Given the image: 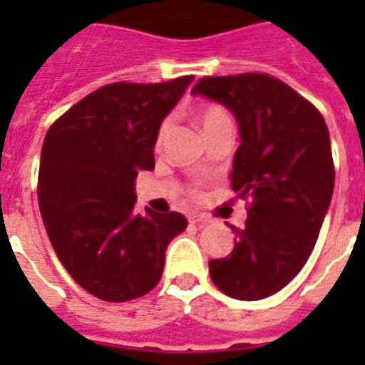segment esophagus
<instances>
[{"label":"esophagus","instance_id":"34e87169","mask_svg":"<svg viewBox=\"0 0 365 365\" xmlns=\"http://www.w3.org/2000/svg\"><path fill=\"white\" fill-rule=\"evenodd\" d=\"M189 223H193L197 227H205V225L210 223V217L205 216V214H195V216L189 217Z\"/></svg>","mask_w":365,"mask_h":365}]
</instances>
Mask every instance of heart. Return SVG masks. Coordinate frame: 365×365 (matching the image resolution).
<instances>
[{
	"instance_id": "1",
	"label": "heart",
	"mask_w": 365,
	"mask_h": 365,
	"mask_svg": "<svg viewBox=\"0 0 365 365\" xmlns=\"http://www.w3.org/2000/svg\"><path fill=\"white\" fill-rule=\"evenodd\" d=\"M195 119H197V123H199L205 134L206 132H210L212 128H216V126L229 125V123H231V119H229V115L225 113V110L216 104L199 106V108L195 110ZM163 134H165V126L160 128L159 140L163 138Z\"/></svg>"
}]
</instances>
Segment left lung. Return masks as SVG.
Returning a JSON list of instances; mask_svg holds the SVG:
<instances>
[{"label": "left lung", "mask_w": 365, "mask_h": 365, "mask_svg": "<svg viewBox=\"0 0 365 365\" xmlns=\"http://www.w3.org/2000/svg\"><path fill=\"white\" fill-rule=\"evenodd\" d=\"M191 94L225 106L240 145L231 185L248 199L233 252L210 259V278L240 301L265 299L288 286L312 254L334 195L329 130L320 111L265 73L202 77Z\"/></svg>", "instance_id": "1"}]
</instances>
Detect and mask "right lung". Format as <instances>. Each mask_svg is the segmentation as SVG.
Listing matches in <instances>:
<instances>
[{
	"label": "right lung",
	"mask_w": 365,
	"mask_h": 365,
	"mask_svg": "<svg viewBox=\"0 0 365 365\" xmlns=\"http://www.w3.org/2000/svg\"><path fill=\"white\" fill-rule=\"evenodd\" d=\"M191 81L106 85L45 136L37 180L43 223L66 271L98 299L123 303L151 292L168 244L187 227L178 212L136 214L134 180L155 168L160 125Z\"/></svg>",
	"instance_id": "1"
}]
</instances>
